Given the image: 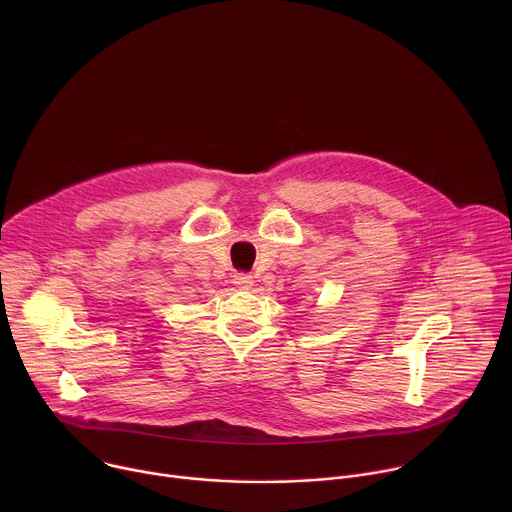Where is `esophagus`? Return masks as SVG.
<instances>
[{
	"label": "esophagus",
	"instance_id": "1",
	"mask_svg": "<svg viewBox=\"0 0 512 512\" xmlns=\"http://www.w3.org/2000/svg\"><path fill=\"white\" fill-rule=\"evenodd\" d=\"M233 281H235V285H239L243 289H249L253 285V275H249V273H235Z\"/></svg>",
	"mask_w": 512,
	"mask_h": 512
}]
</instances>
